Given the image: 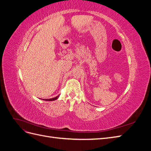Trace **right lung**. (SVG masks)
Returning a JSON list of instances; mask_svg holds the SVG:
<instances>
[{"mask_svg":"<svg viewBox=\"0 0 151 151\" xmlns=\"http://www.w3.org/2000/svg\"><path fill=\"white\" fill-rule=\"evenodd\" d=\"M58 97H59V95H58V96H57V97H55V98H51V99H44V100H45V101H54V100H55V99H58Z\"/></svg>","mask_w":151,"mask_h":151,"instance_id":"add662e5","label":"right lung"}]
</instances>
